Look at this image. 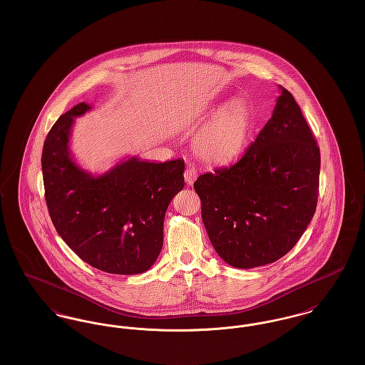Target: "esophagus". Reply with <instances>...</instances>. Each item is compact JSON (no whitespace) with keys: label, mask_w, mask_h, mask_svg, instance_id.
Wrapping results in <instances>:
<instances>
[{"label":"esophagus","mask_w":365,"mask_h":365,"mask_svg":"<svg viewBox=\"0 0 365 365\" xmlns=\"http://www.w3.org/2000/svg\"><path fill=\"white\" fill-rule=\"evenodd\" d=\"M198 178V171L194 167H187L185 171V180L187 185H192L194 180Z\"/></svg>","instance_id":"esophagus-1"}]
</instances>
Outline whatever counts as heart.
Returning <instances> with one entry per match:
<instances>
[{
	"label": "heart",
	"instance_id": "obj_1",
	"mask_svg": "<svg viewBox=\"0 0 365 365\" xmlns=\"http://www.w3.org/2000/svg\"><path fill=\"white\" fill-rule=\"evenodd\" d=\"M250 130V109L235 100L215 113L194 140V149L212 164H227L240 156Z\"/></svg>",
	"mask_w": 365,
	"mask_h": 365
}]
</instances>
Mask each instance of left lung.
<instances>
[{
    "mask_svg": "<svg viewBox=\"0 0 365 365\" xmlns=\"http://www.w3.org/2000/svg\"><path fill=\"white\" fill-rule=\"evenodd\" d=\"M279 91L272 118L241 160L194 182L209 240L235 268L283 257L316 210L320 150L292 93Z\"/></svg>",
    "mask_w": 365,
    "mask_h": 365,
    "instance_id": "8db88e82",
    "label": "left lung"
}]
</instances>
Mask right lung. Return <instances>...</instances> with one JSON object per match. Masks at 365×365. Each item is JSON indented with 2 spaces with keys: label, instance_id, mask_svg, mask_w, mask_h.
Instances as JSON below:
<instances>
[{
  "label": "right lung",
  "instance_id": "obj_1",
  "mask_svg": "<svg viewBox=\"0 0 365 365\" xmlns=\"http://www.w3.org/2000/svg\"><path fill=\"white\" fill-rule=\"evenodd\" d=\"M91 106L75 105L53 124L42 149L49 215L58 235L91 267L116 275L148 271L163 247L164 216L185 186V161L130 157L94 176L71 156L73 119Z\"/></svg>",
  "mask_w": 365,
  "mask_h": 365
}]
</instances>
